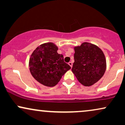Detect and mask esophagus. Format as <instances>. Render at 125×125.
Masks as SVG:
<instances>
[{"mask_svg":"<svg viewBox=\"0 0 125 125\" xmlns=\"http://www.w3.org/2000/svg\"><path fill=\"white\" fill-rule=\"evenodd\" d=\"M69 64V66H70L71 67H72V66H73V63H72V62H70L69 63H68Z\"/></svg>","mask_w":125,"mask_h":125,"instance_id":"1","label":"esophagus"}]
</instances>
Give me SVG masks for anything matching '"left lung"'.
Masks as SVG:
<instances>
[{
  "mask_svg": "<svg viewBox=\"0 0 125 125\" xmlns=\"http://www.w3.org/2000/svg\"><path fill=\"white\" fill-rule=\"evenodd\" d=\"M74 50L72 72L82 85L91 86L105 73L107 67L105 55L99 47L88 42L74 47Z\"/></svg>",
  "mask_w": 125,
  "mask_h": 125,
  "instance_id": "left-lung-1",
  "label": "left lung"
}]
</instances>
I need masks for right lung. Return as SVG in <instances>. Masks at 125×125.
<instances>
[{"mask_svg": "<svg viewBox=\"0 0 125 125\" xmlns=\"http://www.w3.org/2000/svg\"><path fill=\"white\" fill-rule=\"evenodd\" d=\"M58 47L53 42L41 44L34 50L29 58L30 72L41 84L53 87L71 69L64 62L63 56L57 52Z\"/></svg>", "mask_w": 125, "mask_h": 125, "instance_id": "add662e5", "label": "right lung"}]
</instances>
